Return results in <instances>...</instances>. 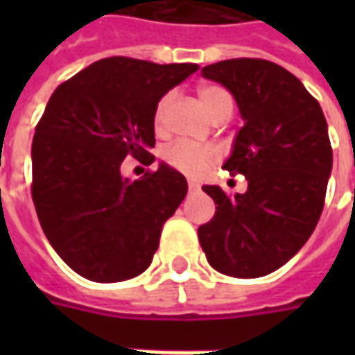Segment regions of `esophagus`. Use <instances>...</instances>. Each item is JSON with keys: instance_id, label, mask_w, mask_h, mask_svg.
Returning <instances> with one entry per match:
<instances>
[{"instance_id": "1", "label": "esophagus", "mask_w": 355, "mask_h": 355, "mask_svg": "<svg viewBox=\"0 0 355 355\" xmlns=\"http://www.w3.org/2000/svg\"><path fill=\"white\" fill-rule=\"evenodd\" d=\"M188 190H190V192H198V190H200V184L190 180V182H188Z\"/></svg>"}]
</instances>
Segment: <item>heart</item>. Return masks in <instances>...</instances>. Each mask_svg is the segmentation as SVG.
<instances>
[{"label": "heart", "mask_w": 355, "mask_h": 355, "mask_svg": "<svg viewBox=\"0 0 355 355\" xmlns=\"http://www.w3.org/2000/svg\"><path fill=\"white\" fill-rule=\"evenodd\" d=\"M198 96L200 102L203 104V108L207 110V114L213 119L223 114H232L234 108V101H232V94L220 85H201L198 89ZM173 102V93L163 94L159 102L155 104L154 112V125L157 131H162L163 125H165V114L167 108ZM165 162L171 165L173 169L180 171L186 177H200L207 171L209 165L218 159V152L213 146H201V144H192V142H175L165 150Z\"/></svg>", "instance_id": "obj_1"}]
</instances>
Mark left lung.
I'll return each instance as SVG.
<instances>
[{
	"label": "left lung",
	"mask_w": 355,
	"mask_h": 355,
	"mask_svg": "<svg viewBox=\"0 0 355 355\" xmlns=\"http://www.w3.org/2000/svg\"><path fill=\"white\" fill-rule=\"evenodd\" d=\"M203 76L234 94L245 119L224 169L243 175L249 186L234 198L203 186L216 211L198 228L201 249L220 274H272L320 220L333 167L327 121L300 80L264 58L220 60Z\"/></svg>",
	"instance_id": "left-lung-1"
}]
</instances>
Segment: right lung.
I'll return each mask as SVG.
<instances>
[{
    "label": "right lung",
    "instance_id": "add662e5",
    "mask_svg": "<svg viewBox=\"0 0 355 355\" xmlns=\"http://www.w3.org/2000/svg\"><path fill=\"white\" fill-rule=\"evenodd\" d=\"M198 68L110 57L51 94L32 142V200L53 249L91 282L142 274L186 198V178L163 163L137 180L119 169L129 155L154 163L155 104Z\"/></svg>",
    "mask_w": 355,
    "mask_h": 355
}]
</instances>
